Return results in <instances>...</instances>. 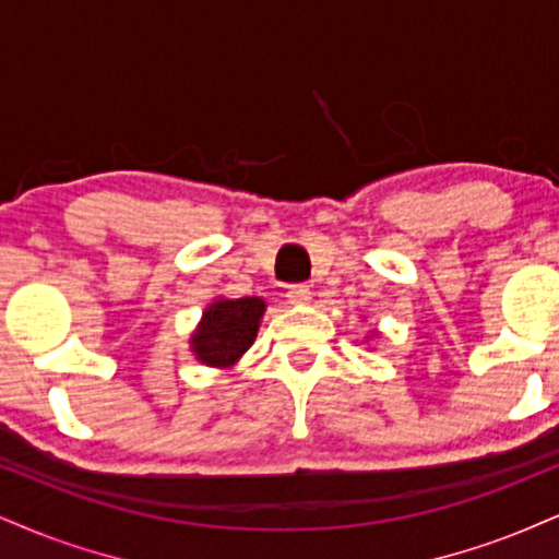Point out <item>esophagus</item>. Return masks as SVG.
<instances>
[{
  "label": "esophagus",
  "mask_w": 559,
  "mask_h": 559,
  "mask_svg": "<svg viewBox=\"0 0 559 559\" xmlns=\"http://www.w3.org/2000/svg\"><path fill=\"white\" fill-rule=\"evenodd\" d=\"M285 298L290 302H298V306H302V302H308L313 298V293H311V287H308V285H290V287H287Z\"/></svg>",
  "instance_id": "esophagus-1"
}]
</instances>
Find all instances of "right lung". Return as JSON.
Segmentation results:
<instances>
[{
    "label": "right lung",
    "instance_id": "obj_1",
    "mask_svg": "<svg viewBox=\"0 0 559 559\" xmlns=\"http://www.w3.org/2000/svg\"><path fill=\"white\" fill-rule=\"evenodd\" d=\"M266 302L261 298H219L206 306L197 332L191 334V353L210 368L236 365L257 340Z\"/></svg>",
    "mask_w": 559,
    "mask_h": 559
}]
</instances>
